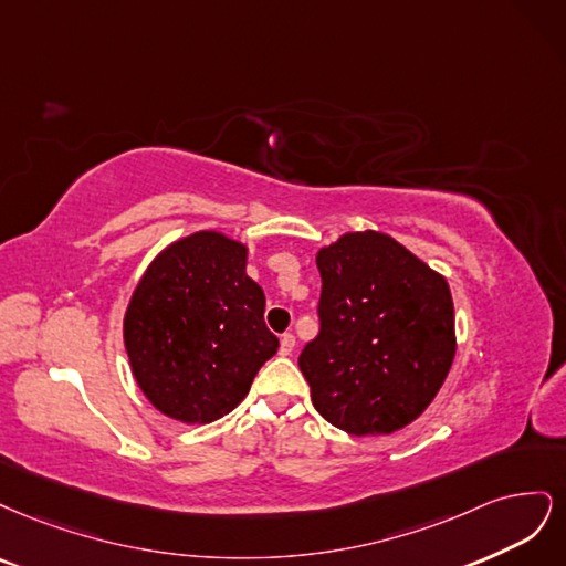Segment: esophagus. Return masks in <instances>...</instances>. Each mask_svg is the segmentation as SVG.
<instances>
[{
	"label": "esophagus",
	"mask_w": 566,
	"mask_h": 566,
	"mask_svg": "<svg viewBox=\"0 0 566 566\" xmlns=\"http://www.w3.org/2000/svg\"><path fill=\"white\" fill-rule=\"evenodd\" d=\"M294 348H296V338L291 336V334H282V338H280V355H291L294 353Z\"/></svg>",
	"instance_id": "1"
}]
</instances>
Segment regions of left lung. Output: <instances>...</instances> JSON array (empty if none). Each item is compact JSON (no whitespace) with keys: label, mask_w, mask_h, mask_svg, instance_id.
Returning <instances> with one entry per match:
<instances>
[{"label":"left lung","mask_w":566,"mask_h":566,"mask_svg":"<svg viewBox=\"0 0 566 566\" xmlns=\"http://www.w3.org/2000/svg\"><path fill=\"white\" fill-rule=\"evenodd\" d=\"M317 268L322 332L298 357L315 409L355 437L402 430L455 355L447 277L378 230L340 234Z\"/></svg>","instance_id":"8db88e82"}]
</instances>
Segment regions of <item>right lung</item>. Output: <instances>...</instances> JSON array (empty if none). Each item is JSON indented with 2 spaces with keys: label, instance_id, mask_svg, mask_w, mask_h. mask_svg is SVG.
I'll return each mask as SVG.
<instances>
[{
  "label": "right lung",
  "instance_id": "obj_1",
  "mask_svg": "<svg viewBox=\"0 0 566 566\" xmlns=\"http://www.w3.org/2000/svg\"><path fill=\"white\" fill-rule=\"evenodd\" d=\"M247 256L249 247L221 230L178 237L145 268L126 305L122 334L136 386L174 421L230 413L280 348Z\"/></svg>",
  "mask_w": 566,
  "mask_h": 566
}]
</instances>
